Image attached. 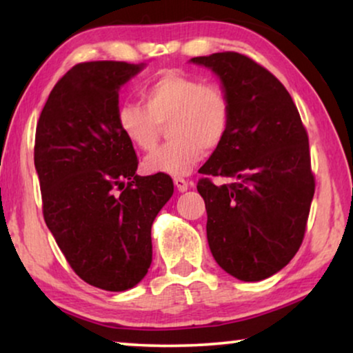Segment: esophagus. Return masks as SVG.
Returning a JSON list of instances; mask_svg holds the SVG:
<instances>
[{
	"label": "esophagus",
	"instance_id": "esophagus-1",
	"mask_svg": "<svg viewBox=\"0 0 353 353\" xmlns=\"http://www.w3.org/2000/svg\"><path fill=\"white\" fill-rule=\"evenodd\" d=\"M173 183H175L176 190L181 191V192L188 191V188H190V183H188V180H185V178H181V176L173 178Z\"/></svg>",
	"mask_w": 353,
	"mask_h": 353
}]
</instances>
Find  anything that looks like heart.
Returning a JSON list of instances; mask_svg holds the SVG:
<instances>
[{"label":"heart","instance_id":"1","mask_svg":"<svg viewBox=\"0 0 353 353\" xmlns=\"http://www.w3.org/2000/svg\"><path fill=\"white\" fill-rule=\"evenodd\" d=\"M144 105L123 103L117 125L133 146L156 148L162 125L168 120L172 138L144 161V170L170 176L188 175L207 151L225 141L231 125V103L220 85L204 83L178 70L159 74L143 90Z\"/></svg>","mask_w":353,"mask_h":353}]
</instances>
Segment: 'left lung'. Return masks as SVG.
<instances>
[{
    "label": "left lung",
    "mask_w": 353,
    "mask_h": 353,
    "mask_svg": "<svg viewBox=\"0 0 353 353\" xmlns=\"http://www.w3.org/2000/svg\"><path fill=\"white\" fill-rule=\"evenodd\" d=\"M191 62L220 77L231 103L230 132L197 181L209 248L231 276L260 281L286 267L305 236L315 194L307 130L284 85L250 57L225 51ZM212 176L232 183L216 187Z\"/></svg>",
    "instance_id": "8db88e82"
}]
</instances>
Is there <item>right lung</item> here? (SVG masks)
Masks as SVG:
<instances>
[{
  "label": "right lung",
  "instance_id": "1",
  "mask_svg": "<svg viewBox=\"0 0 353 353\" xmlns=\"http://www.w3.org/2000/svg\"><path fill=\"white\" fill-rule=\"evenodd\" d=\"M143 67L74 65L37 123L33 159L48 228L85 283L112 292L146 276L152 221L173 194L168 175H137V152L117 125L120 86Z\"/></svg>",
  "mask_w": 353,
  "mask_h": 353
}]
</instances>
